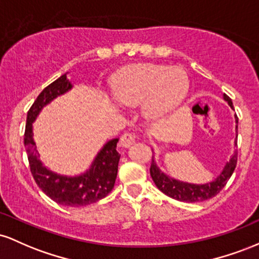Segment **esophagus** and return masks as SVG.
Listing matches in <instances>:
<instances>
[{
  "instance_id": "34e87169",
  "label": "esophagus",
  "mask_w": 259,
  "mask_h": 259,
  "mask_svg": "<svg viewBox=\"0 0 259 259\" xmlns=\"http://www.w3.org/2000/svg\"><path fill=\"white\" fill-rule=\"evenodd\" d=\"M136 141V135L134 133H124L120 138V145L123 147H130Z\"/></svg>"
}]
</instances>
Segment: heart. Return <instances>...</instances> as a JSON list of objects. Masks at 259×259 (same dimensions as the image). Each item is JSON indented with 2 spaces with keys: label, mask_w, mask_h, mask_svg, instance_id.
<instances>
[{
  "label": "heart",
  "mask_w": 259,
  "mask_h": 259,
  "mask_svg": "<svg viewBox=\"0 0 259 259\" xmlns=\"http://www.w3.org/2000/svg\"><path fill=\"white\" fill-rule=\"evenodd\" d=\"M112 86L113 95L120 105L135 107L146 101L147 114L159 118L183 103L189 91V78L181 68L138 64L118 73Z\"/></svg>",
  "instance_id": "heart-1"
}]
</instances>
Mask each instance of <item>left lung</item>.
<instances>
[{"instance_id":"8db88e82","label":"left lung","mask_w":259,"mask_h":259,"mask_svg":"<svg viewBox=\"0 0 259 259\" xmlns=\"http://www.w3.org/2000/svg\"><path fill=\"white\" fill-rule=\"evenodd\" d=\"M224 100L228 101V103L230 105L231 108H234L231 99L228 95L224 94ZM236 124H239V118L236 117ZM237 129V125H236ZM235 144L237 145V141H235ZM237 163V151H235L233 157L227 163L223 171L214 181L209 184H204V185H195V184H187V183H181L171 178L167 177L165 174H163L159 170V168L157 167L154 158L152 157V162H151V168L150 173L152 177V180L156 184V186L158 187V190L165 194L169 197L174 198L177 201L181 202H202L209 200V198L214 197L222 191V189L227 185L228 180L230 179L231 175H233L235 168H236Z\"/></svg>"}]
</instances>
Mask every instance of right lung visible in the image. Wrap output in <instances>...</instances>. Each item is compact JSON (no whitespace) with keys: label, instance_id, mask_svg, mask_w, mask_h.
<instances>
[{"label":"right lung","instance_id":"1","mask_svg":"<svg viewBox=\"0 0 259 259\" xmlns=\"http://www.w3.org/2000/svg\"><path fill=\"white\" fill-rule=\"evenodd\" d=\"M72 89V84L63 74L44 89L28 111L24 133V146L35 183L51 200L69 207H82L105 198L114 187L120 154L117 151L118 139L103 146L91 168L79 177L67 178L52 173L38 160V153L32 138V121L44 106L59 95Z\"/></svg>","mask_w":259,"mask_h":259}]
</instances>
